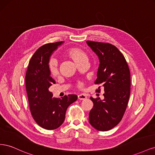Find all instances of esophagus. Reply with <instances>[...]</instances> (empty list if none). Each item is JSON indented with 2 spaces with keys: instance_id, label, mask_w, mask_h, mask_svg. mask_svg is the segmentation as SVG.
<instances>
[{
  "instance_id": "esophagus-1",
  "label": "esophagus",
  "mask_w": 155,
  "mask_h": 155,
  "mask_svg": "<svg viewBox=\"0 0 155 155\" xmlns=\"http://www.w3.org/2000/svg\"><path fill=\"white\" fill-rule=\"evenodd\" d=\"M78 97L79 100H84L87 99V96H86L85 94H81L78 95Z\"/></svg>"
}]
</instances>
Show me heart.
<instances>
[{
    "instance_id": "heart-1",
    "label": "heart",
    "mask_w": 155,
    "mask_h": 155,
    "mask_svg": "<svg viewBox=\"0 0 155 155\" xmlns=\"http://www.w3.org/2000/svg\"><path fill=\"white\" fill-rule=\"evenodd\" d=\"M64 55L66 57L72 59L73 61L77 64H79L83 61H87V57L86 53L82 49L78 47H71L68 48L64 52ZM48 70L51 76H57L59 73V65L57 60L51 58L48 62ZM77 87L79 88H82L83 87V84L81 82H78L77 83Z\"/></svg>"
}]
</instances>
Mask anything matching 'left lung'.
Segmentation results:
<instances>
[{
	"label": "left lung",
	"instance_id": "1",
	"mask_svg": "<svg viewBox=\"0 0 155 155\" xmlns=\"http://www.w3.org/2000/svg\"><path fill=\"white\" fill-rule=\"evenodd\" d=\"M97 55L100 66L94 81L104 87V100L91 97L94 105L89 123L98 130L114 128L122 119L130 93V74L126 59L115 46L108 43L87 41ZM100 87L96 90L100 92Z\"/></svg>",
	"mask_w": 155,
	"mask_h": 155
}]
</instances>
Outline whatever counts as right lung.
Here are the masks:
<instances>
[{
  "label": "right lung",
  "instance_id": "1",
  "mask_svg": "<svg viewBox=\"0 0 155 155\" xmlns=\"http://www.w3.org/2000/svg\"><path fill=\"white\" fill-rule=\"evenodd\" d=\"M62 41L48 43L36 50L26 74V89L33 118L41 127L54 130L62 125L68 107L76 101L77 95L68 94L61 99L53 97L49 87L55 83L50 76L48 62L51 53Z\"/></svg>",
  "mask_w": 155,
  "mask_h": 155
}]
</instances>
